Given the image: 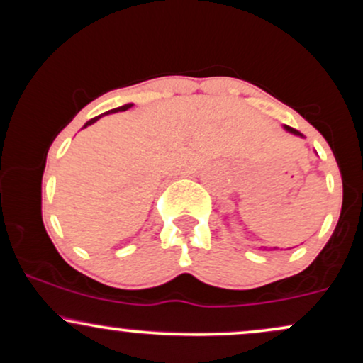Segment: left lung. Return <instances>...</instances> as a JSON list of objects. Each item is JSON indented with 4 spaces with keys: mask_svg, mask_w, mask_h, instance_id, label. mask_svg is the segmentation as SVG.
Instances as JSON below:
<instances>
[{
    "mask_svg": "<svg viewBox=\"0 0 363 363\" xmlns=\"http://www.w3.org/2000/svg\"><path fill=\"white\" fill-rule=\"evenodd\" d=\"M285 128H286V129H289V131H290V133H294V135H298V136H302V135H301V133H298V131H297V129H294V128H290V126H285Z\"/></svg>",
    "mask_w": 363,
    "mask_h": 363,
    "instance_id": "left-lung-1",
    "label": "left lung"
}]
</instances>
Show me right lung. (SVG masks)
Listing matches in <instances>:
<instances>
[{"mask_svg": "<svg viewBox=\"0 0 363 363\" xmlns=\"http://www.w3.org/2000/svg\"><path fill=\"white\" fill-rule=\"evenodd\" d=\"M133 104H126V106H121V107H118V109H112V111H109V112H121V111H128L129 107H131ZM109 112H104V114H109ZM104 114H101V116H97V118H94V119H90V121H86V124L83 128H86V126H90V124H94L95 121H97L99 118H102Z\"/></svg>", "mask_w": 363, "mask_h": 363, "instance_id": "obj_1", "label": "right lung"}]
</instances>
